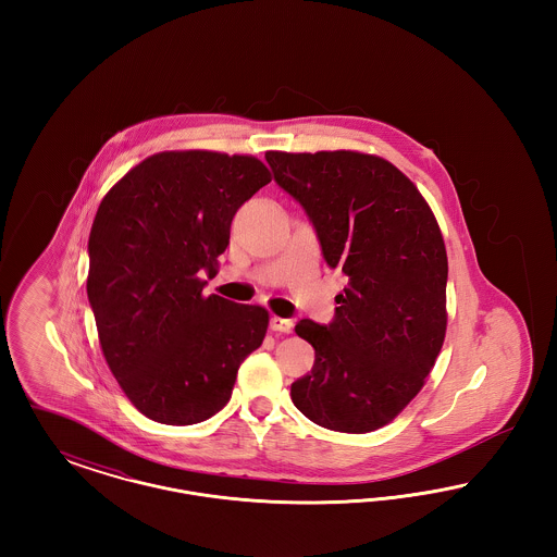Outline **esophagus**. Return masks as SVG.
I'll return each instance as SVG.
<instances>
[{
    "mask_svg": "<svg viewBox=\"0 0 557 557\" xmlns=\"http://www.w3.org/2000/svg\"><path fill=\"white\" fill-rule=\"evenodd\" d=\"M294 323L290 319L284 318H271V330L273 332H280V334H290Z\"/></svg>",
    "mask_w": 557,
    "mask_h": 557,
    "instance_id": "34e87169",
    "label": "esophagus"
}]
</instances>
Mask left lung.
I'll list each match as a JSON object with an SVG mask.
<instances>
[{
	"mask_svg": "<svg viewBox=\"0 0 557 557\" xmlns=\"http://www.w3.org/2000/svg\"><path fill=\"white\" fill-rule=\"evenodd\" d=\"M265 159L348 282L330 325L302 319L294 327L315 363L292 384V403L321 428L373 432L424 388L445 343L449 265L438 221L382 157L269 150Z\"/></svg>",
	"mask_w": 557,
	"mask_h": 557,
	"instance_id": "left-lung-1",
	"label": "left lung"
}]
</instances>
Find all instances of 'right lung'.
Returning a JSON list of instances; mask_svg holds the SVG:
<instances>
[{
  "instance_id": "obj_1",
  "label": "right lung",
  "mask_w": 557,
  "mask_h": 557,
  "mask_svg": "<svg viewBox=\"0 0 557 557\" xmlns=\"http://www.w3.org/2000/svg\"><path fill=\"white\" fill-rule=\"evenodd\" d=\"M269 182L250 154L166 150L135 164L98 207L87 273L98 338L133 407L159 424L221 411L242 361L265 341V307L202 288L234 214Z\"/></svg>"
}]
</instances>
